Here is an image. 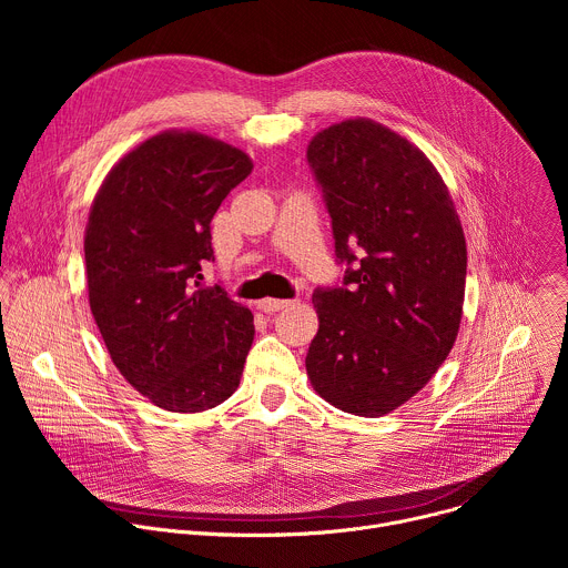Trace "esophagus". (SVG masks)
<instances>
[{
  "mask_svg": "<svg viewBox=\"0 0 568 568\" xmlns=\"http://www.w3.org/2000/svg\"><path fill=\"white\" fill-rule=\"evenodd\" d=\"M292 301H285V298H263L258 301V307L265 310V312H278L283 307H287Z\"/></svg>",
  "mask_w": 568,
  "mask_h": 568,
  "instance_id": "esophagus-1",
  "label": "esophagus"
}]
</instances>
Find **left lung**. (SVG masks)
Segmentation results:
<instances>
[{
    "label": "left lung",
    "mask_w": 568,
    "mask_h": 568,
    "mask_svg": "<svg viewBox=\"0 0 568 568\" xmlns=\"http://www.w3.org/2000/svg\"><path fill=\"white\" fill-rule=\"evenodd\" d=\"M307 164L346 267L339 285L312 294L318 333L307 377L333 407L377 418L414 397L456 342L463 226L425 152L375 121L318 132Z\"/></svg>",
    "instance_id": "1"
}]
</instances>
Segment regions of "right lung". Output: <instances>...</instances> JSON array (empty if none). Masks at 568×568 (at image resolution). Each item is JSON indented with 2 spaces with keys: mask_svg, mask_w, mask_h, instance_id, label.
Here are the masks:
<instances>
[{
  "mask_svg": "<svg viewBox=\"0 0 568 568\" xmlns=\"http://www.w3.org/2000/svg\"><path fill=\"white\" fill-rule=\"evenodd\" d=\"M252 159L197 132L143 141L105 178L85 231L90 307L114 366L156 407L213 409L237 388L254 314L202 283L211 220Z\"/></svg>",
  "mask_w": 568,
  "mask_h": 568,
  "instance_id": "obj_1",
  "label": "right lung"
}]
</instances>
